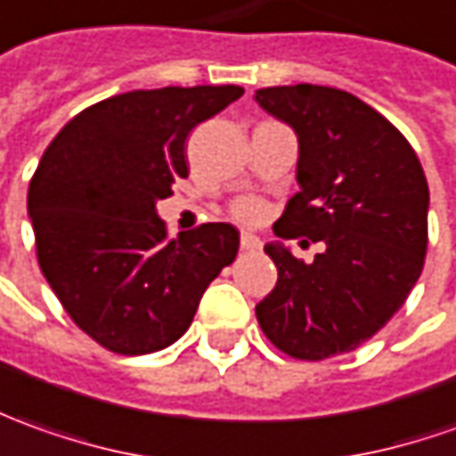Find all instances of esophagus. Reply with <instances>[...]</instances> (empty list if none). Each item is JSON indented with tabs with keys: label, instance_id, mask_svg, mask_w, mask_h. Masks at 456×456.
<instances>
[{
	"label": "esophagus",
	"instance_id": "34e87169",
	"mask_svg": "<svg viewBox=\"0 0 456 456\" xmlns=\"http://www.w3.org/2000/svg\"><path fill=\"white\" fill-rule=\"evenodd\" d=\"M240 244L244 252H254V249H259V247H262L259 237H254V234H249V232H244V234H241Z\"/></svg>",
	"mask_w": 456,
	"mask_h": 456
}]
</instances>
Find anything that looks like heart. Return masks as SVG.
Returning a JSON list of instances; mask_svg holds the SVG:
<instances>
[{
  "instance_id": "1",
  "label": "heart",
  "mask_w": 456,
  "mask_h": 456,
  "mask_svg": "<svg viewBox=\"0 0 456 456\" xmlns=\"http://www.w3.org/2000/svg\"><path fill=\"white\" fill-rule=\"evenodd\" d=\"M234 215L241 222L254 224V222H259L265 216V204L259 202V200H240V202L234 204Z\"/></svg>"
}]
</instances>
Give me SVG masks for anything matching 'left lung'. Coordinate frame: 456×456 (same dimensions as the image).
Instances as JSON below:
<instances>
[{"label":"left lung","mask_w":456,"mask_h":456,"mask_svg":"<svg viewBox=\"0 0 456 456\" xmlns=\"http://www.w3.org/2000/svg\"><path fill=\"white\" fill-rule=\"evenodd\" d=\"M256 102L299 137V191L272 229L324 244L312 265L281 244L265 247L280 280L256 322L294 359L345 354L397 314L422 274L427 176L397 126L349 92L267 86Z\"/></svg>","instance_id":"8db88e82"}]
</instances>
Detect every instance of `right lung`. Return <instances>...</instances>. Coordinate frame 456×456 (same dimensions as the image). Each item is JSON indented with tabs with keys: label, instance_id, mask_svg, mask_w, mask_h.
<instances>
[{
	"label": "right lung",
	"instance_id": "obj_1",
	"mask_svg": "<svg viewBox=\"0 0 456 456\" xmlns=\"http://www.w3.org/2000/svg\"><path fill=\"white\" fill-rule=\"evenodd\" d=\"M241 86H164L102 99L61 126L27 194L37 259L72 322L114 354L187 332L204 289L240 249L224 222L172 240L157 200L187 179L184 142Z\"/></svg>",
	"mask_w": 456,
	"mask_h": 456
}]
</instances>
